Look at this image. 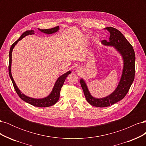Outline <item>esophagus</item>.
<instances>
[{
	"instance_id": "34e87169",
	"label": "esophagus",
	"mask_w": 146,
	"mask_h": 146,
	"mask_svg": "<svg viewBox=\"0 0 146 146\" xmlns=\"http://www.w3.org/2000/svg\"><path fill=\"white\" fill-rule=\"evenodd\" d=\"M76 70H77V72H80L82 71V68H80V67H78V68L76 69Z\"/></svg>"
}]
</instances>
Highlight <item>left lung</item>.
<instances>
[{"instance_id":"obj_1","label":"left lung","mask_w":146,"mask_h":146,"mask_svg":"<svg viewBox=\"0 0 146 146\" xmlns=\"http://www.w3.org/2000/svg\"><path fill=\"white\" fill-rule=\"evenodd\" d=\"M105 29L110 33V38L108 41H102V44L106 46L113 47L121 56L123 61L122 74L118 85L110 95L104 98H96L90 93L85 80L83 78L80 79L81 86L88 102L94 107L100 108L109 107L124 98L133 82L135 74V54L133 47L120 31L111 27H106Z\"/></svg>"}]
</instances>
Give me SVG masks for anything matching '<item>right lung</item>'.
<instances>
[{"mask_svg": "<svg viewBox=\"0 0 146 146\" xmlns=\"http://www.w3.org/2000/svg\"><path fill=\"white\" fill-rule=\"evenodd\" d=\"M38 30L40 31L41 32L45 33L47 35H51L53 33H55L58 32L60 30L59 26H57L56 27L52 28L50 29H38ZM35 34V31L34 30H27L22 34L20 38L17 39V40L13 44L12 46L10 47V52H9V57H10V61H9V66H8V71H9V75L11 80L12 81V83L13 84V86H14L15 89L17 92V94L20 97V98L25 101V102H27L30 105H32L35 107H50V106L54 105L58 101V99L60 98V94L61 89L62 88L64 82L66 80V78L68 77L69 74L71 73L70 70H69L67 72L63 74L60 76L58 79H57L56 81L55 82L54 86L53 87L52 91L50 92V94H48L46 98H41V99H36V98H30L27 96L25 95L24 94L22 93L21 90L19 89L18 87L16 85V84L14 80V79L13 78L12 74H11V62H12V52L13 48L15 47V46L17 44V42L19 41H21L22 39L24 38L25 36H27L29 35H33Z\"/></svg>", "mask_w": 146, "mask_h": 146, "instance_id": "obj_1", "label": "right lung"}]
</instances>
